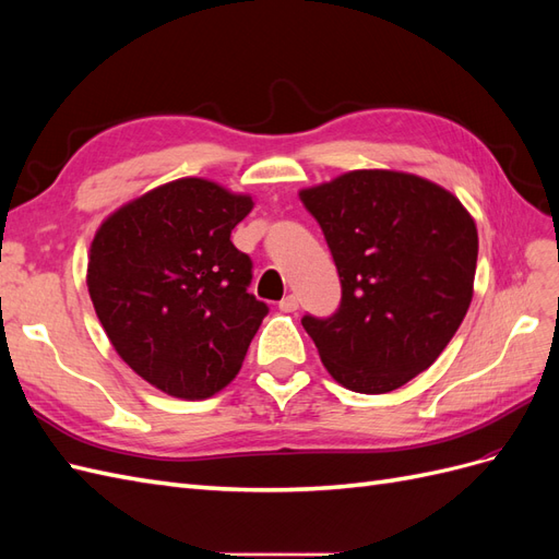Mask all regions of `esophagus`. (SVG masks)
Returning a JSON list of instances; mask_svg holds the SVG:
<instances>
[{
    "label": "esophagus",
    "mask_w": 559,
    "mask_h": 559,
    "mask_svg": "<svg viewBox=\"0 0 559 559\" xmlns=\"http://www.w3.org/2000/svg\"><path fill=\"white\" fill-rule=\"evenodd\" d=\"M280 310H282V312H296V310H298V298H296L294 294L284 296V298L280 300Z\"/></svg>",
    "instance_id": "34e87169"
}]
</instances>
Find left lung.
<instances>
[{
	"mask_svg": "<svg viewBox=\"0 0 559 559\" xmlns=\"http://www.w3.org/2000/svg\"><path fill=\"white\" fill-rule=\"evenodd\" d=\"M343 284L329 319L302 317L331 378L386 394L427 370L473 298L478 230L443 186L396 170H352L302 189Z\"/></svg>",
	"mask_w": 559,
	"mask_h": 559,
	"instance_id": "8db88e82",
	"label": "left lung"
}]
</instances>
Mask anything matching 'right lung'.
Segmentation results:
<instances>
[{
  "label": "right lung",
  "mask_w": 559,
  "mask_h": 559,
  "mask_svg": "<svg viewBox=\"0 0 559 559\" xmlns=\"http://www.w3.org/2000/svg\"><path fill=\"white\" fill-rule=\"evenodd\" d=\"M253 200L183 177L126 202L99 224L88 294L109 343L160 392L200 401L240 373L267 306L230 233Z\"/></svg>",
  "instance_id": "obj_1"
}]
</instances>
